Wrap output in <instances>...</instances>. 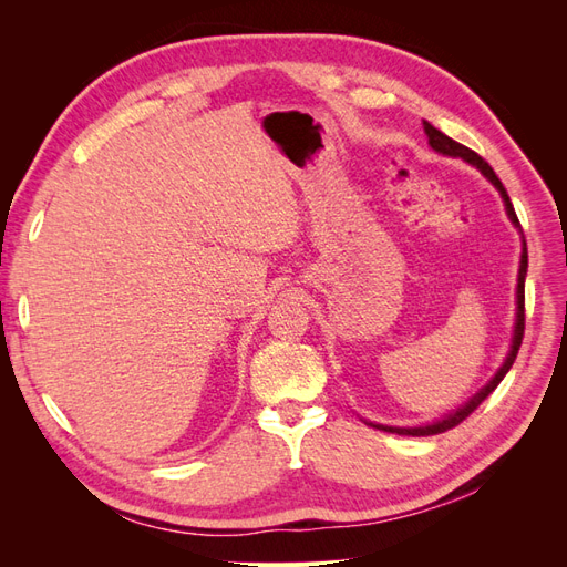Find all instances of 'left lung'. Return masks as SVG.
I'll list each match as a JSON object with an SVG mask.
<instances>
[{"mask_svg": "<svg viewBox=\"0 0 567 567\" xmlns=\"http://www.w3.org/2000/svg\"><path fill=\"white\" fill-rule=\"evenodd\" d=\"M423 130H425V134H427V144H431L437 153H442V156H452V158H463L466 163L475 165V167L480 169V173H483L496 188H499V194H502V198H504V203H506V213H508L511 221H513V225H516V227H520L518 215H516V210H513V203H511V198H508V194H506V188H504L502 179L494 175L492 165H489L483 156H477V153L471 151L468 146H463V144L450 140L447 134H442V132L435 130L431 123H423ZM525 274H527V246L523 248V255H520V271H518V319H516V333H513V346H511V352H508V357H506V362L502 364L499 371H496L494 379H492L483 390H480L468 404H463L461 409H456L454 414H450L447 419L435 421V423H431V425H421V427H392V425H373V427H381V431H385V433L411 435V437L437 435V433H444V431H452V427H456L461 421H466V419L473 414V411L489 398V394L494 392V388L504 381V375L508 373V369L513 367V362H516L518 350H520V342H523V336H525Z\"/></svg>", "mask_w": 567, "mask_h": 567, "instance_id": "obj_1", "label": "left lung"}]
</instances>
